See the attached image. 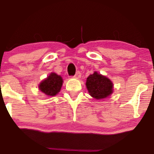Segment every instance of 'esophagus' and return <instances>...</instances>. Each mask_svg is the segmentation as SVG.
<instances>
[{
	"mask_svg": "<svg viewBox=\"0 0 154 154\" xmlns=\"http://www.w3.org/2000/svg\"><path fill=\"white\" fill-rule=\"evenodd\" d=\"M80 77H81V73H80V72L77 71V72H76L75 75V76H74V78H75V79H79V78H80Z\"/></svg>",
	"mask_w": 154,
	"mask_h": 154,
	"instance_id": "esophagus-1",
	"label": "esophagus"
}]
</instances>
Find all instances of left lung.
Listing matches in <instances>:
<instances>
[{
    "instance_id": "8db88e82",
    "label": "left lung",
    "mask_w": 154,
    "mask_h": 154,
    "mask_svg": "<svg viewBox=\"0 0 154 154\" xmlns=\"http://www.w3.org/2000/svg\"><path fill=\"white\" fill-rule=\"evenodd\" d=\"M87 90L90 95L96 99H103L112 93L113 84L109 79L94 72L87 79Z\"/></svg>"
}]
</instances>
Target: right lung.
Listing matches in <instances>:
<instances>
[{"mask_svg": "<svg viewBox=\"0 0 154 154\" xmlns=\"http://www.w3.org/2000/svg\"><path fill=\"white\" fill-rule=\"evenodd\" d=\"M63 82V78L61 76L54 72H51L46 79L40 83L38 88L40 91L46 96H54L60 92Z\"/></svg>", "mask_w": 154, "mask_h": 154, "instance_id": "obj_1", "label": "right lung"}]
</instances>
